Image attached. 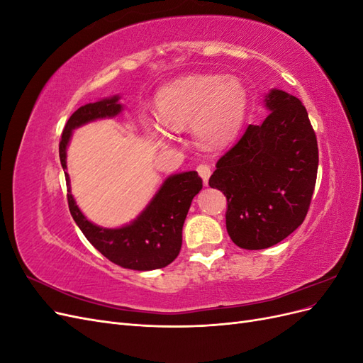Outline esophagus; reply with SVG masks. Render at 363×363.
I'll return each mask as SVG.
<instances>
[{
  "mask_svg": "<svg viewBox=\"0 0 363 363\" xmlns=\"http://www.w3.org/2000/svg\"><path fill=\"white\" fill-rule=\"evenodd\" d=\"M196 171H199V174L201 175V179H203L204 184H207L208 177H211V174H212L211 167H208L207 163H201V164H199V167H196Z\"/></svg>",
  "mask_w": 363,
  "mask_h": 363,
  "instance_id": "1",
  "label": "esophagus"
}]
</instances>
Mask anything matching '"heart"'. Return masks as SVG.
<instances>
[{"instance_id":"obj_1","label":"heart","mask_w":363,"mask_h":363,"mask_svg":"<svg viewBox=\"0 0 363 363\" xmlns=\"http://www.w3.org/2000/svg\"><path fill=\"white\" fill-rule=\"evenodd\" d=\"M248 96L245 87L224 75H189L174 82L156 96L162 123L172 130L194 124L195 135L207 147H223L232 142L244 124ZM147 128L152 136L164 138L155 121Z\"/></svg>"}]
</instances>
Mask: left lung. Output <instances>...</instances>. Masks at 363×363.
Returning a JSON list of instances; mask_svg holds the SVG:
<instances>
[{"instance_id": "8db88e82", "label": "left lung", "mask_w": 363, "mask_h": 363, "mask_svg": "<svg viewBox=\"0 0 363 363\" xmlns=\"http://www.w3.org/2000/svg\"><path fill=\"white\" fill-rule=\"evenodd\" d=\"M265 104L268 116L247 127L208 179L227 199L228 236L245 250L272 247L298 228L316 183L318 142L306 107L279 89Z\"/></svg>"}]
</instances>
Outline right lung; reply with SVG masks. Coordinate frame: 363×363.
<instances>
[{
	"label": "right lung",
	"mask_w": 363,
	"mask_h": 363,
	"mask_svg": "<svg viewBox=\"0 0 363 363\" xmlns=\"http://www.w3.org/2000/svg\"><path fill=\"white\" fill-rule=\"evenodd\" d=\"M118 96L84 104L71 115L62 131L59 156L62 168L67 169V147L72 130L98 118H111L123 111ZM67 184L69 188V177ZM203 188L196 171L175 174L164 180L155 199L138 219L121 228H101L91 221L77 207L68 189L69 212L86 239L115 265L136 271H151L169 265L182 248V230L192 199Z\"/></svg>",
	"instance_id": "right-lung-1"
}]
</instances>
